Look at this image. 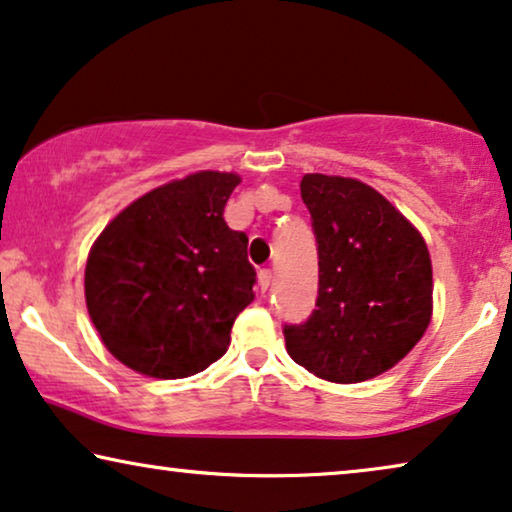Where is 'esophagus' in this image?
Instances as JSON below:
<instances>
[{
    "instance_id": "34e87169",
    "label": "esophagus",
    "mask_w": 512,
    "mask_h": 512,
    "mask_svg": "<svg viewBox=\"0 0 512 512\" xmlns=\"http://www.w3.org/2000/svg\"><path fill=\"white\" fill-rule=\"evenodd\" d=\"M257 280H259V287H262V292H266L271 287V280H273V273L271 269H262L257 273Z\"/></svg>"
}]
</instances>
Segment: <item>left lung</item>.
I'll list each match as a JSON object with an SVG mask.
<instances>
[{
	"label": "left lung",
	"mask_w": 512,
	"mask_h": 512,
	"mask_svg": "<svg viewBox=\"0 0 512 512\" xmlns=\"http://www.w3.org/2000/svg\"><path fill=\"white\" fill-rule=\"evenodd\" d=\"M318 241V299L285 348L313 376L362 383L401 362L431 320V259L420 232L362 181L301 178Z\"/></svg>",
	"instance_id": "left-lung-1"
}]
</instances>
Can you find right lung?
Here are the masks:
<instances>
[{
	"label": "right lung",
	"mask_w": 512,
	"mask_h": 512,
	"mask_svg": "<svg viewBox=\"0 0 512 512\" xmlns=\"http://www.w3.org/2000/svg\"><path fill=\"white\" fill-rule=\"evenodd\" d=\"M236 174L199 171L115 215L85 264V304L115 359L150 378L204 371L255 299L248 236L227 227Z\"/></svg>",
	"instance_id": "1"
}]
</instances>
